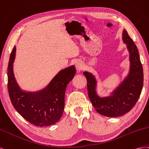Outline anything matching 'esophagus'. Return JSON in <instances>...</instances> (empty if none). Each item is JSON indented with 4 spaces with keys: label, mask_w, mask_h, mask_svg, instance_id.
I'll list each match as a JSON object with an SVG mask.
<instances>
[{
    "label": "esophagus",
    "mask_w": 149,
    "mask_h": 149,
    "mask_svg": "<svg viewBox=\"0 0 149 149\" xmlns=\"http://www.w3.org/2000/svg\"><path fill=\"white\" fill-rule=\"evenodd\" d=\"M75 66H76V68H77V70L78 72H81L83 70V68H84L83 64L80 61H78L76 62Z\"/></svg>",
    "instance_id": "esophagus-1"
}]
</instances>
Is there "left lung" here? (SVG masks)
<instances>
[{"instance_id": "8db88e82", "label": "left lung", "mask_w": 149, "mask_h": 149, "mask_svg": "<svg viewBox=\"0 0 149 149\" xmlns=\"http://www.w3.org/2000/svg\"><path fill=\"white\" fill-rule=\"evenodd\" d=\"M122 39L126 44L130 55V67L129 75L112 92V95L101 98L97 95V82L94 76L84 72L87 81L89 99L97 112L109 117H119L129 112L137 103L141 95L143 84V73L137 46L124 30Z\"/></svg>"}]
</instances>
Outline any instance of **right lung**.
I'll return each mask as SVG.
<instances>
[{"label": "right lung", "mask_w": 149, "mask_h": 149, "mask_svg": "<svg viewBox=\"0 0 149 149\" xmlns=\"http://www.w3.org/2000/svg\"><path fill=\"white\" fill-rule=\"evenodd\" d=\"M16 48L12 49L8 65V91L12 105L21 116L36 126L56 124L61 118L64 109L65 93L74 78V65L62 70L43 90L36 92L23 91L14 77L13 63Z\"/></svg>", "instance_id": "add662e5"}]
</instances>
